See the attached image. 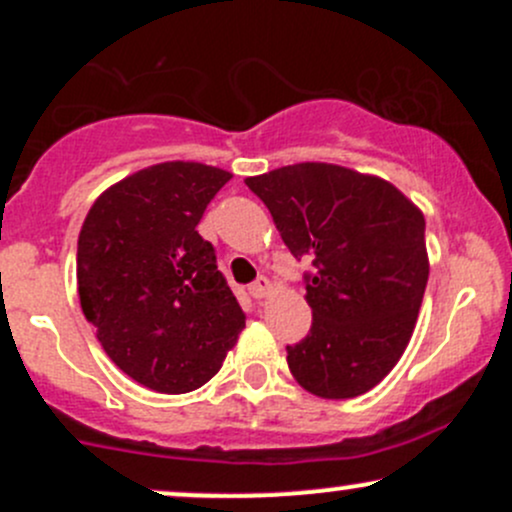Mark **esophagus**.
<instances>
[{
    "label": "esophagus",
    "instance_id": "1",
    "mask_svg": "<svg viewBox=\"0 0 512 512\" xmlns=\"http://www.w3.org/2000/svg\"><path fill=\"white\" fill-rule=\"evenodd\" d=\"M270 292H272V285L267 277H257V280L250 285V294L255 299H267L270 297Z\"/></svg>",
    "mask_w": 512,
    "mask_h": 512
}]
</instances>
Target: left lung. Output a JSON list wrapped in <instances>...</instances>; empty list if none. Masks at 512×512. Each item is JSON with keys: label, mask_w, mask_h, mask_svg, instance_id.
<instances>
[{"label": "left lung", "mask_w": 512, "mask_h": 512, "mask_svg": "<svg viewBox=\"0 0 512 512\" xmlns=\"http://www.w3.org/2000/svg\"><path fill=\"white\" fill-rule=\"evenodd\" d=\"M294 257H312V329L287 364L319 399H354L396 366L428 282L426 220L396 185L334 163L245 178Z\"/></svg>", "instance_id": "8db88e82"}]
</instances>
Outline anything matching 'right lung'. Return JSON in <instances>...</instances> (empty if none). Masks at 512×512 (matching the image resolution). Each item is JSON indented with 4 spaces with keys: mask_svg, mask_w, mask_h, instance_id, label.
Listing matches in <instances>:
<instances>
[{
    "mask_svg": "<svg viewBox=\"0 0 512 512\" xmlns=\"http://www.w3.org/2000/svg\"><path fill=\"white\" fill-rule=\"evenodd\" d=\"M230 178L193 160L148 165L103 190L81 225V309L113 364L158 394L208 384L245 329L215 247L195 230Z\"/></svg>",
    "mask_w": 512,
    "mask_h": 512,
    "instance_id": "right-lung-1",
    "label": "right lung"
}]
</instances>
